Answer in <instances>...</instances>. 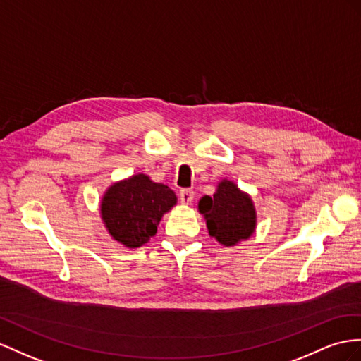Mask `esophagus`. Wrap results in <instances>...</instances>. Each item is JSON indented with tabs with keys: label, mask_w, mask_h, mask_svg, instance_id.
<instances>
[{
	"label": "esophagus",
	"mask_w": 361,
	"mask_h": 361,
	"mask_svg": "<svg viewBox=\"0 0 361 361\" xmlns=\"http://www.w3.org/2000/svg\"><path fill=\"white\" fill-rule=\"evenodd\" d=\"M193 197H195V192H193L192 189H181L180 190V201L183 202V204H190V202L193 201Z\"/></svg>",
	"instance_id": "esophagus-1"
}]
</instances>
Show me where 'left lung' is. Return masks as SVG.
Masks as SVG:
<instances>
[{
  "label": "left lung",
  "instance_id": "left-lung-1",
  "mask_svg": "<svg viewBox=\"0 0 361 361\" xmlns=\"http://www.w3.org/2000/svg\"><path fill=\"white\" fill-rule=\"evenodd\" d=\"M198 210L206 218L209 235L226 247L245 241L256 228V210L250 195L230 180L218 183L214 197H202Z\"/></svg>",
  "mask_w": 361,
  "mask_h": 361
}]
</instances>
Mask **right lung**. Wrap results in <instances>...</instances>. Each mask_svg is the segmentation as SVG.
Returning <instances> with one entry per match:
<instances>
[{
	"mask_svg": "<svg viewBox=\"0 0 361 361\" xmlns=\"http://www.w3.org/2000/svg\"><path fill=\"white\" fill-rule=\"evenodd\" d=\"M175 204L177 195L172 189L137 173L106 189L100 215L114 241L137 248L157 233L160 219Z\"/></svg>",
	"mask_w": 361,
	"mask_h": 361,
	"instance_id": "obj_1",
	"label": "right lung"
}]
</instances>
